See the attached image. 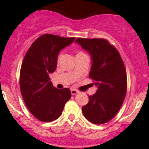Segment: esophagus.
<instances>
[{
  "label": "esophagus",
  "instance_id": "esophagus-1",
  "mask_svg": "<svg viewBox=\"0 0 149 149\" xmlns=\"http://www.w3.org/2000/svg\"><path fill=\"white\" fill-rule=\"evenodd\" d=\"M79 91L78 90H76V89H71V93L72 95H76V94H78Z\"/></svg>",
  "mask_w": 149,
  "mask_h": 149
}]
</instances>
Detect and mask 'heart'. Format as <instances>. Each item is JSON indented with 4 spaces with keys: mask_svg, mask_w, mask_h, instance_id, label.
Wrapping results in <instances>:
<instances>
[{
    "mask_svg": "<svg viewBox=\"0 0 149 149\" xmlns=\"http://www.w3.org/2000/svg\"><path fill=\"white\" fill-rule=\"evenodd\" d=\"M84 54L83 52H79L78 53V54ZM59 57H60V56H59Z\"/></svg>",
    "mask_w": 149,
    "mask_h": 149,
    "instance_id": "1",
    "label": "heart"
}]
</instances>
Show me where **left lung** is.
Segmentation results:
<instances>
[{
    "instance_id": "8db88e82",
    "label": "left lung",
    "mask_w": 149,
    "mask_h": 149,
    "mask_svg": "<svg viewBox=\"0 0 149 149\" xmlns=\"http://www.w3.org/2000/svg\"><path fill=\"white\" fill-rule=\"evenodd\" d=\"M92 58L89 77L97 86L95 95L89 97L82 108L83 116L92 123L109 122L122 106L127 92V74L118 51L103 38H78L75 41Z\"/></svg>"
}]
</instances>
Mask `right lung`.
Returning <instances> with one entry per match:
<instances>
[{"mask_svg": "<svg viewBox=\"0 0 149 149\" xmlns=\"http://www.w3.org/2000/svg\"><path fill=\"white\" fill-rule=\"evenodd\" d=\"M74 40L44 34L32 43L24 58L19 76L22 97L29 111L42 122L57 119L71 97L69 88H54L49 75L56 70L61 49Z\"/></svg>", "mask_w": 149, "mask_h": 149, "instance_id": "add662e5", "label": "right lung"}]
</instances>
